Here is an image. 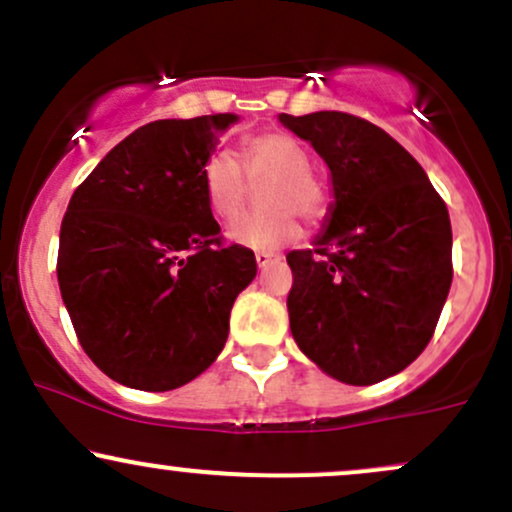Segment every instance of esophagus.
Masks as SVG:
<instances>
[{
  "instance_id": "1",
  "label": "esophagus",
  "mask_w": 512,
  "mask_h": 512,
  "mask_svg": "<svg viewBox=\"0 0 512 512\" xmlns=\"http://www.w3.org/2000/svg\"><path fill=\"white\" fill-rule=\"evenodd\" d=\"M255 260H257V267L267 269L269 264H276V262L281 260V257H279V255H272V252H257Z\"/></svg>"
}]
</instances>
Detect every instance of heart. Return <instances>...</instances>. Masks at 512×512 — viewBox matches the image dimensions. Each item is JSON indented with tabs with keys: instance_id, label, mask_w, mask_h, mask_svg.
<instances>
[{
	"instance_id": "1",
	"label": "heart",
	"mask_w": 512,
	"mask_h": 512,
	"mask_svg": "<svg viewBox=\"0 0 512 512\" xmlns=\"http://www.w3.org/2000/svg\"><path fill=\"white\" fill-rule=\"evenodd\" d=\"M310 170V154L291 134H257L240 146L238 161L226 151H216L204 161L202 192L211 214L228 221L248 199L245 177L250 182L272 180L262 190V204L269 211L240 216L226 228V236L240 248L274 252L301 236L296 214L308 221L325 214L327 195Z\"/></svg>"
}]
</instances>
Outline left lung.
<instances>
[{"mask_svg": "<svg viewBox=\"0 0 512 512\" xmlns=\"http://www.w3.org/2000/svg\"><path fill=\"white\" fill-rule=\"evenodd\" d=\"M279 122L327 163L330 216L313 250L286 255L291 334L346 385L399 373L431 342L452 284L448 207L416 158L373 122L337 110Z\"/></svg>", "mask_w": 512, "mask_h": 512, "instance_id": "1", "label": "left lung"}]
</instances>
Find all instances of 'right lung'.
Masks as SVG:
<instances>
[{
	"label": "right lung",
	"mask_w": 512,
	"mask_h": 512,
	"mask_svg": "<svg viewBox=\"0 0 512 512\" xmlns=\"http://www.w3.org/2000/svg\"><path fill=\"white\" fill-rule=\"evenodd\" d=\"M238 117L156 120L122 139L69 199L57 281L81 346L115 383L166 392L221 354L252 250L221 245L202 166Z\"/></svg>",
	"instance_id": "obj_1"
}]
</instances>
